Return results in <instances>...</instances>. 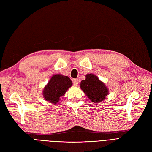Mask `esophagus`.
<instances>
[{
  "mask_svg": "<svg viewBox=\"0 0 152 152\" xmlns=\"http://www.w3.org/2000/svg\"><path fill=\"white\" fill-rule=\"evenodd\" d=\"M78 83H79V80H78V79H73V84L74 86H77Z\"/></svg>",
  "mask_w": 152,
  "mask_h": 152,
  "instance_id": "obj_1",
  "label": "esophagus"
}]
</instances>
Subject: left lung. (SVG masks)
<instances>
[{"instance_id":"1","label":"left lung","mask_w":152,"mask_h":152,"mask_svg":"<svg viewBox=\"0 0 152 152\" xmlns=\"http://www.w3.org/2000/svg\"><path fill=\"white\" fill-rule=\"evenodd\" d=\"M80 88L90 100L95 103L102 102L108 94V89L97 76L89 73L80 82Z\"/></svg>"}]
</instances>
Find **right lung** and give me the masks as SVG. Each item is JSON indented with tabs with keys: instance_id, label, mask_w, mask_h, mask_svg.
<instances>
[{
	"instance_id": "right-lung-1",
	"label": "right lung",
	"mask_w": 152,
	"mask_h": 152,
	"mask_svg": "<svg viewBox=\"0 0 152 152\" xmlns=\"http://www.w3.org/2000/svg\"><path fill=\"white\" fill-rule=\"evenodd\" d=\"M72 85V82L68 77L61 74L54 75L44 88V98L50 103L56 104Z\"/></svg>"
}]
</instances>
